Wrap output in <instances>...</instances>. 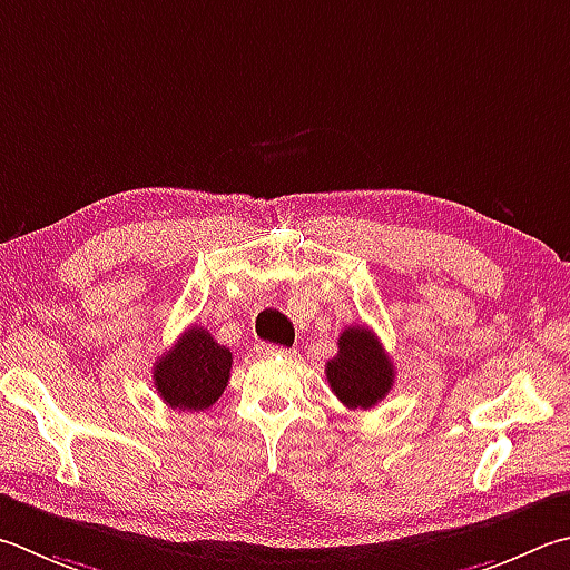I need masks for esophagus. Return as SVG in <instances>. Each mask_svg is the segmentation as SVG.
Returning a JSON list of instances; mask_svg holds the SVG:
<instances>
[{"mask_svg": "<svg viewBox=\"0 0 570 570\" xmlns=\"http://www.w3.org/2000/svg\"><path fill=\"white\" fill-rule=\"evenodd\" d=\"M256 351L262 356H292L294 348H286V346H276V344H258Z\"/></svg>", "mask_w": 570, "mask_h": 570, "instance_id": "esophagus-1", "label": "esophagus"}]
</instances>
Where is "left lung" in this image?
<instances>
[{
	"label": "left lung",
	"instance_id": "1",
	"mask_svg": "<svg viewBox=\"0 0 570 570\" xmlns=\"http://www.w3.org/2000/svg\"><path fill=\"white\" fill-rule=\"evenodd\" d=\"M331 391L348 409H371L393 386V364L376 334L366 326H348L338 336V354L326 364Z\"/></svg>",
	"mask_w": 570,
	"mask_h": 570
}]
</instances>
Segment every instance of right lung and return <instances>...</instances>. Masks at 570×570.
<instances>
[{"mask_svg":"<svg viewBox=\"0 0 570 570\" xmlns=\"http://www.w3.org/2000/svg\"><path fill=\"white\" fill-rule=\"evenodd\" d=\"M232 351L216 344L204 326H191L154 364V389L179 411L214 406L229 384Z\"/></svg>","mask_w":570,"mask_h":570,"instance_id":"obj_1","label":"right lung"}]
</instances>
